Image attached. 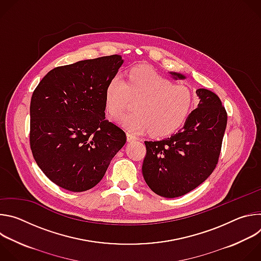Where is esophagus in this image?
<instances>
[{"instance_id": "1", "label": "esophagus", "mask_w": 261, "mask_h": 261, "mask_svg": "<svg viewBox=\"0 0 261 261\" xmlns=\"http://www.w3.org/2000/svg\"><path fill=\"white\" fill-rule=\"evenodd\" d=\"M137 138L132 134V133H130V132H128L127 133V140L129 141V142H131V141H134V140H136Z\"/></svg>"}]
</instances>
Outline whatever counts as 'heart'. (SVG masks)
Instances as JSON below:
<instances>
[{"instance_id": "heart-1", "label": "heart", "mask_w": 261, "mask_h": 261, "mask_svg": "<svg viewBox=\"0 0 261 261\" xmlns=\"http://www.w3.org/2000/svg\"><path fill=\"white\" fill-rule=\"evenodd\" d=\"M132 100H138L136 113L122 115L117 122L132 134L152 131L156 136H165L187 118L192 94L186 86L171 84L151 68L136 67L129 71L127 80L115 74L105 89V105L110 115H120Z\"/></svg>"}]
</instances>
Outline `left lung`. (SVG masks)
<instances>
[{
	"label": "left lung",
	"instance_id": "left-lung-1",
	"mask_svg": "<svg viewBox=\"0 0 261 261\" xmlns=\"http://www.w3.org/2000/svg\"><path fill=\"white\" fill-rule=\"evenodd\" d=\"M174 80H185L170 72ZM197 108L184 127L159 141H144L146 155L142 175L153 192L166 197L182 196L194 190L214 171L221 152L227 114L220 98L206 89L196 90Z\"/></svg>",
	"mask_w": 261,
	"mask_h": 261
}]
</instances>
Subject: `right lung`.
Returning a JSON list of instances; mask_svg holds the SVG:
<instances>
[{
  "label": "right lung",
  "mask_w": 261,
  "mask_h": 261,
  "mask_svg": "<svg viewBox=\"0 0 261 261\" xmlns=\"http://www.w3.org/2000/svg\"><path fill=\"white\" fill-rule=\"evenodd\" d=\"M123 63L114 55L57 67L32 95L31 150L44 174L63 189L95 187L126 143V133L104 113L106 86Z\"/></svg>",
  "instance_id": "right-lung-1"
}]
</instances>
